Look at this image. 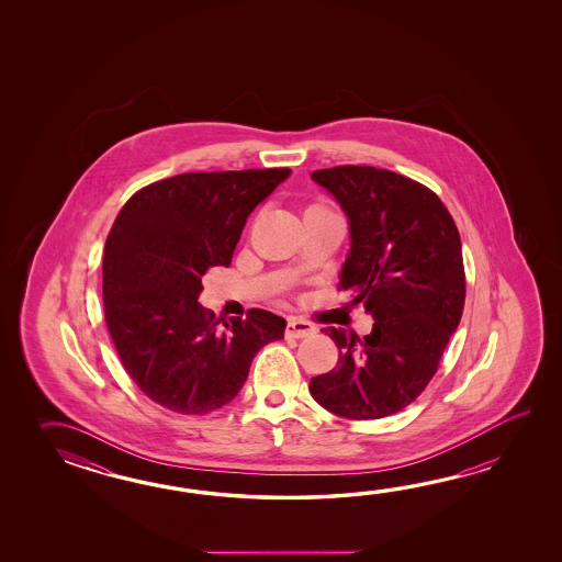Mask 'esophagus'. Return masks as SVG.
Wrapping results in <instances>:
<instances>
[{"mask_svg": "<svg viewBox=\"0 0 562 562\" xmlns=\"http://www.w3.org/2000/svg\"><path fill=\"white\" fill-rule=\"evenodd\" d=\"M313 334H315V325L307 322V319H303V317H291L286 322V337H297V339H301V337H310Z\"/></svg>", "mask_w": 562, "mask_h": 562, "instance_id": "obj_1", "label": "esophagus"}]
</instances>
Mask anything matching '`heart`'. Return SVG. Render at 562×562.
<instances>
[{"mask_svg": "<svg viewBox=\"0 0 562 562\" xmlns=\"http://www.w3.org/2000/svg\"><path fill=\"white\" fill-rule=\"evenodd\" d=\"M311 209H325V206H322V204H311V206H307V211H311Z\"/></svg>", "mask_w": 562, "mask_h": 562, "instance_id": "obj_1", "label": "heart"}]
</instances>
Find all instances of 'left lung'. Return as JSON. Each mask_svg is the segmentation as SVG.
Listing matches in <instances>:
<instances>
[{
	"instance_id": "obj_1",
	"label": "left lung",
	"mask_w": 562,
	"mask_h": 562,
	"mask_svg": "<svg viewBox=\"0 0 562 562\" xmlns=\"http://www.w3.org/2000/svg\"><path fill=\"white\" fill-rule=\"evenodd\" d=\"M349 218L351 251L339 291L363 303L373 329L359 339L327 329L339 359L311 378L319 406L341 418L397 414L436 375L467 299L462 243L454 218L436 192L385 168L315 170Z\"/></svg>"
}]
</instances>
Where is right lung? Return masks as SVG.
Here are the masks:
<instances>
[{
	"mask_svg": "<svg viewBox=\"0 0 562 562\" xmlns=\"http://www.w3.org/2000/svg\"><path fill=\"white\" fill-rule=\"evenodd\" d=\"M289 168L184 172L134 192L108 233V331L132 382L158 406L204 416L239 394L261 347L285 331L265 310L216 317L196 301L204 273L228 267L252 209Z\"/></svg>",
	"mask_w": 562,
	"mask_h": 562,
	"instance_id": "right-lung-1",
	"label": "right lung"
}]
</instances>
